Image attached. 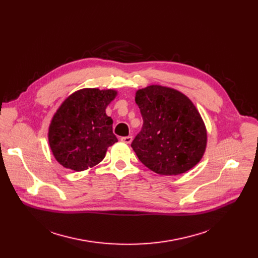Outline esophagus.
I'll return each mask as SVG.
<instances>
[{
  "label": "esophagus",
  "mask_w": 258,
  "mask_h": 258,
  "mask_svg": "<svg viewBox=\"0 0 258 258\" xmlns=\"http://www.w3.org/2000/svg\"><path fill=\"white\" fill-rule=\"evenodd\" d=\"M121 141L123 142V143L130 144V143L133 141V137H132V136H127V137H122V138H121Z\"/></svg>",
  "instance_id": "esophagus-1"
}]
</instances>
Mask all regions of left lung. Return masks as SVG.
<instances>
[{
    "label": "left lung",
    "instance_id": "1",
    "mask_svg": "<svg viewBox=\"0 0 258 258\" xmlns=\"http://www.w3.org/2000/svg\"><path fill=\"white\" fill-rule=\"evenodd\" d=\"M143 126L132 143L142 163L162 175L194 168L207 146V130L194 102L182 92L152 85L136 92Z\"/></svg>",
    "mask_w": 258,
    "mask_h": 258
}]
</instances>
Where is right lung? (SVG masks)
I'll return each instance as SVG.
<instances>
[{"instance_id":"obj_1","label":"right lung","mask_w":258,"mask_h":258,"mask_svg":"<svg viewBox=\"0 0 258 258\" xmlns=\"http://www.w3.org/2000/svg\"><path fill=\"white\" fill-rule=\"evenodd\" d=\"M116 90L85 88L69 95L54 113L48 128L51 152L64 168L83 171L103 160L107 148L118 142L106 106Z\"/></svg>"}]
</instances>
